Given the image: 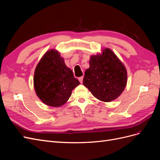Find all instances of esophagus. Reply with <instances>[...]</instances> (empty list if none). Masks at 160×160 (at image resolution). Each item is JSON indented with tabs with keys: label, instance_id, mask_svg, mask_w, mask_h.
Instances as JSON below:
<instances>
[{
	"label": "esophagus",
	"instance_id": "34e87169",
	"mask_svg": "<svg viewBox=\"0 0 160 160\" xmlns=\"http://www.w3.org/2000/svg\"><path fill=\"white\" fill-rule=\"evenodd\" d=\"M83 77H79V81H80L81 83H83Z\"/></svg>",
	"mask_w": 160,
	"mask_h": 160
}]
</instances>
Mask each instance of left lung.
<instances>
[{
	"label": "left lung",
	"instance_id": "left-lung-1",
	"mask_svg": "<svg viewBox=\"0 0 160 160\" xmlns=\"http://www.w3.org/2000/svg\"><path fill=\"white\" fill-rule=\"evenodd\" d=\"M127 73L117 55L105 48L90 57L89 68L85 72L83 83L95 98L110 102L123 93L127 85Z\"/></svg>",
	"mask_w": 160,
	"mask_h": 160
}]
</instances>
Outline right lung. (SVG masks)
I'll list each match as a JSON object with an SVG mask.
<instances>
[{
    "mask_svg": "<svg viewBox=\"0 0 160 160\" xmlns=\"http://www.w3.org/2000/svg\"><path fill=\"white\" fill-rule=\"evenodd\" d=\"M33 83L42 102L55 108L67 103L72 91L80 84L55 49L47 51L41 57L34 72Z\"/></svg>",
    "mask_w": 160,
    "mask_h": 160,
    "instance_id": "right-lung-1",
    "label": "right lung"
}]
</instances>
